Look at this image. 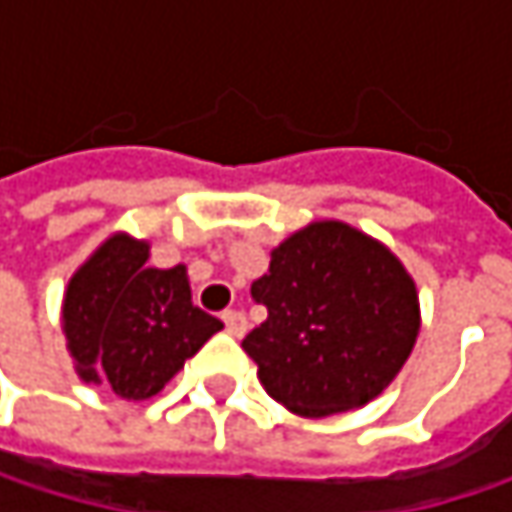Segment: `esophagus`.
I'll list each match as a JSON object with an SVG mask.
<instances>
[{"mask_svg":"<svg viewBox=\"0 0 512 512\" xmlns=\"http://www.w3.org/2000/svg\"><path fill=\"white\" fill-rule=\"evenodd\" d=\"M222 320H225V329H228L234 338H243V335H246V329H249L246 314H243V311H237V308H228V311L222 314Z\"/></svg>","mask_w":512,"mask_h":512,"instance_id":"obj_1","label":"esophagus"}]
</instances>
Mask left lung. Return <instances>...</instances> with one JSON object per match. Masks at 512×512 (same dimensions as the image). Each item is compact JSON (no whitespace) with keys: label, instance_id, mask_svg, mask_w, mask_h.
Listing matches in <instances>:
<instances>
[{"label":"left lung","instance_id":"1","mask_svg":"<svg viewBox=\"0 0 512 512\" xmlns=\"http://www.w3.org/2000/svg\"><path fill=\"white\" fill-rule=\"evenodd\" d=\"M266 320L243 338L272 400L323 418L373 400L418 338V293L403 263L344 222L284 240L252 284Z\"/></svg>","mask_w":512,"mask_h":512}]
</instances>
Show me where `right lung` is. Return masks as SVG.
Returning a JSON list of instances; mask_svg holds the SVG:
<instances>
[{"label": "right lung", "instance_id": "add662e5", "mask_svg": "<svg viewBox=\"0 0 512 512\" xmlns=\"http://www.w3.org/2000/svg\"><path fill=\"white\" fill-rule=\"evenodd\" d=\"M148 243L118 234L70 278L64 296L67 350L85 382L145 400L183 367L222 320L192 305L183 266H148Z\"/></svg>", "mask_w": 512, "mask_h": 512}]
</instances>
